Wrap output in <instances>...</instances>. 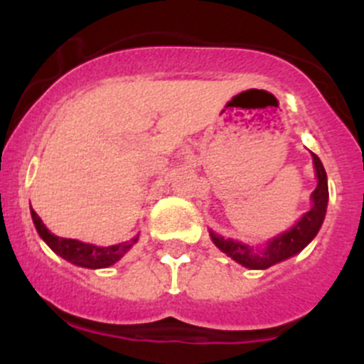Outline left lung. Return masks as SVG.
<instances>
[{"label": "left lung", "instance_id": "1", "mask_svg": "<svg viewBox=\"0 0 364 364\" xmlns=\"http://www.w3.org/2000/svg\"><path fill=\"white\" fill-rule=\"evenodd\" d=\"M315 165V176H317V188L311 193V209L304 213L299 218V222L294 227H291L285 232L278 234L277 237L269 240L264 248H253L250 245H245L241 241L225 240L218 236L213 230H209L213 243L220 248L223 253L240 262L241 266L248 269H267L289 257L296 255L317 236L322 222H324L326 209H328V176H326L324 165L315 153H311Z\"/></svg>", "mask_w": 364, "mask_h": 364}]
</instances>
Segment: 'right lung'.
<instances>
[{
  "label": "right lung",
  "instance_id": "1",
  "mask_svg": "<svg viewBox=\"0 0 364 364\" xmlns=\"http://www.w3.org/2000/svg\"><path fill=\"white\" fill-rule=\"evenodd\" d=\"M31 218L36 227V232L40 234L47 247L60 257H63L68 262L75 264V266L87 267V269H100V267H109L116 264L121 257L124 255L135 243H137L139 236L134 240L127 241V243L112 245V247H97V245L82 243L77 240H67V237H58L43 225L42 218L36 215L31 209Z\"/></svg>",
  "mask_w": 364,
  "mask_h": 364
}]
</instances>
